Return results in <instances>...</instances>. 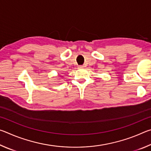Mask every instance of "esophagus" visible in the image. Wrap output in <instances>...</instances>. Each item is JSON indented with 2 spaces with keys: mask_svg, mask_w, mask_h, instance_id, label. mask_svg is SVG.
I'll list each match as a JSON object with an SVG mask.
<instances>
[{
  "mask_svg": "<svg viewBox=\"0 0 151 151\" xmlns=\"http://www.w3.org/2000/svg\"><path fill=\"white\" fill-rule=\"evenodd\" d=\"M78 68H84V66H83V65H80V66H78Z\"/></svg>",
  "mask_w": 151,
  "mask_h": 151,
  "instance_id": "obj_1",
  "label": "esophagus"
}]
</instances>
